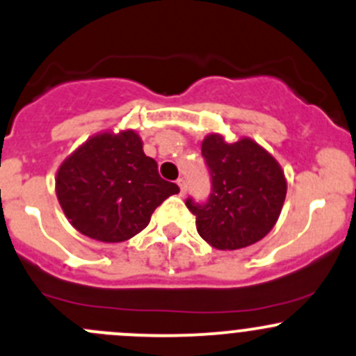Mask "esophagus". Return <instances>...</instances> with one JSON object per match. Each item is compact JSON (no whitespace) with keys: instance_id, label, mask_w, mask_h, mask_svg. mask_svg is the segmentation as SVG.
Instances as JSON below:
<instances>
[{"instance_id":"34e87169","label":"esophagus","mask_w":356,"mask_h":356,"mask_svg":"<svg viewBox=\"0 0 356 356\" xmlns=\"http://www.w3.org/2000/svg\"><path fill=\"white\" fill-rule=\"evenodd\" d=\"M177 186H179V189H181V196H184L186 191H188V186H186L184 179H177Z\"/></svg>"}]
</instances>
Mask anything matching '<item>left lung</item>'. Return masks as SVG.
I'll return each instance as SVG.
<instances>
[{"label":"left lung","instance_id":"1","mask_svg":"<svg viewBox=\"0 0 356 356\" xmlns=\"http://www.w3.org/2000/svg\"><path fill=\"white\" fill-rule=\"evenodd\" d=\"M202 154L212 179L205 203L186 200L196 216V229L219 250H236L262 240L273 229L287 195V181L278 161L248 137L226 143L210 134Z\"/></svg>","mask_w":356,"mask_h":356}]
</instances>
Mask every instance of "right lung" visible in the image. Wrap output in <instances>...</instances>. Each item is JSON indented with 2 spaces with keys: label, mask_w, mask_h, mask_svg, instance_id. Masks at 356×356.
<instances>
[{
  "label": "right lung",
  "mask_w": 356,
  "mask_h": 356,
  "mask_svg": "<svg viewBox=\"0 0 356 356\" xmlns=\"http://www.w3.org/2000/svg\"><path fill=\"white\" fill-rule=\"evenodd\" d=\"M55 191L69 222L106 243L136 236L179 186L158 174L134 130L90 137L57 170Z\"/></svg>",
  "instance_id": "add662e5"
}]
</instances>
